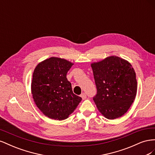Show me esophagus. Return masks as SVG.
Instances as JSON below:
<instances>
[{
	"label": "esophagus",
	"instance_id": "esophagus-1",
	"mask_svg": "<svg viewBox=\"0 0 155 155\" xmlns=\"http://www.w3.org/2000/svg\"><path fill=\"white\" fill-rule=\"evenodd\" d=\"M81 97H82V99H83V100H85V99H86V98H87V95H86V94H85V93H83V94H81Z\"/></svg>",
	"mask_w": 155,
	"mask_h": 155
}]
</instances>
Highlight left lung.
Returning a JSON list of instances; mask_svg holds the SVG:
<instances>
[{
    "label": "left lung",
    "instance_id": "obj_1",
    "mask_svg": "<svg viewBox=\"0 0 155 155\" xmlns=\"http://www.w3.org/2000/svg\"><path fill=\"white\" fill-rule=\"evenodd\" d=\"M97 88L93 100L106 118L122 116L133 103L137 92L136 73L127 61L110 56L91 64Z\"/></svg>",
    "mask_w": 155,
    "mask_h": 155
}]
</instances>
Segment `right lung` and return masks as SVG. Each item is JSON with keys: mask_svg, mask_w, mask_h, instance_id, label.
Returning <instances> with one entry per match:
<instances>
[{"mask_svg": "<svg viewBox=\"0 0 155 155\" xmlns=\"http://www.w3.org/2000/svg\"><path fill=\"white\" fill-rule=\"evenodd\" d=\"M74 64L51 57L39 63L33 73L31 90L35 104L49 118H68L81 101L74 94L67 74Z\"/></svg>", "mask_w": 155, "mask_h": 155, "instance_id": "add662e5", "label": "right lung"}]
</instances>
